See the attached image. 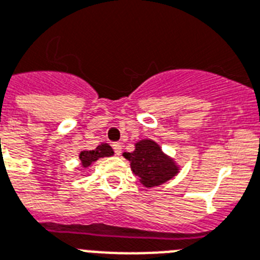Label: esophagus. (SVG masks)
<instances>
[{"label": "esophagus", "mask_w": 260, "mask_h": 260, "mask_svg": "<svg viewBox=\"0 0 260 260\" xmlns=\"http://www.w3.org/2000/svg\"><path fill=\"white\" fill-rule=\"evenodd\" d=\"M113 148H114L115 155H121V152H122V145H121V143H114V145H113Z\"/></svg>", "instance_id": "esophagus-1"}]
</instances>
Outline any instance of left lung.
<instances>
[{
	"mask_svg": "<svg viewBox=\"0 0 260 260\" xmlns=\"http://www.w3.org/2000/svg\"><path fill=\"white\" fill-rule=\"evenodd\" d=\"M134 147V151L123 152V157L130 161L133 174L143 187H159L180 172L177 161L166 154L154 139H141L135 142Z\"/></svg>",
	"mask_w": 260,
	"mask_h": 260,
	"instance_id": "1",
	"label": "left lung"
}]
</instances>
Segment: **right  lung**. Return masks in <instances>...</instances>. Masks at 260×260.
I'll list each match as a JSON object with an SVG mask.
<instances>
[{
  "instance_id": "1",
  "label": "right lung",
  "mask_w": 260,
  "mask_h": 260,
  "mask_svg": "<svg viewBox=\"0 0 260 260\" xmlns=\"http://www.w3.org/2000/svg\"><path fill=\"white\" fill-rule=\"evenodd\" d=\"M114 155V150L110 147V145L103 142L101 145L97 146L94 150H81L79 154L80 167L83 170L92 167L93 164L96 163L101 157H109Z\"/></svg>"
}]
</instances>
